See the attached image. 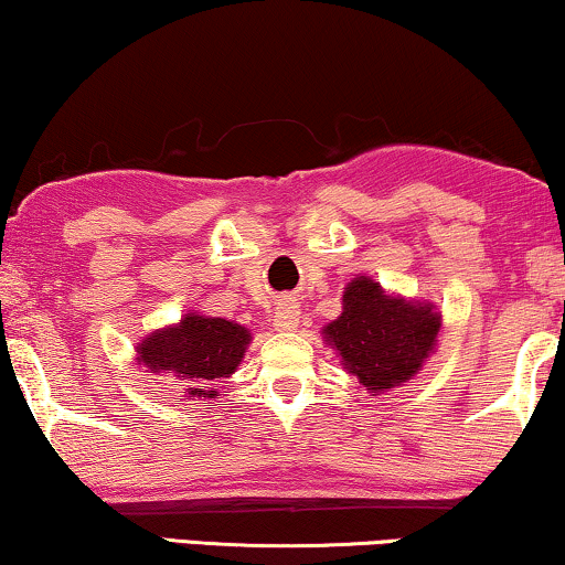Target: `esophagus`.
Segmentation results:
<instances>
[{"mask_svg": "<svg viewBox=\"0 0 565 565\" xmlns=\"http://www.w3.org/2000/svg\"><path fill=\"white\" fill-rule=\"evenodd\" d=\"M298 316H300L298 306H296V303H290V300H282V303L277 306L275 316H273L275 329H280V331H292V329L298 327Z\"/></svg>", "mask_w": 565, "mask_h": 565, "instance_id": "1", "label": "esophagus"}]
</instances>
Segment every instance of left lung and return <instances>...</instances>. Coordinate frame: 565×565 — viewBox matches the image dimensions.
<instances>
[{
    "mask_svg": "<svg viewBox=\"0 0 565 565\" xmlns=\"http://www.w3.org/2000/svg\"><path fill=\"white\" fill-rule=\"evenodd\" d=\"M439 316L429 306L388 298L381 285L358 277L344 290V311L323 334L370 393L412 377L437 342Z\"/></svg>",
    "mask_w": 565,
    "mask_h": 565,
    "instance_id": "8db88e82",
    "label": "left lung"
}]
</instances>
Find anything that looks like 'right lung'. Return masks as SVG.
<instances>
[{"label": "right lung", "instance_id": "add662e5", "mask_svg": "<svg viewBox=\"0 0 565 565\" xmlns=\"http://www.w3.org/2000/svg\"><path fill=\"white\" fill-rule=\"evenodd\" d=\"M249 344V331L226 319H207V316H184L180 327L157 331L138 347V360L153 373H174L188 383L190 396H213L205 388V381L228 377L238 367ZM200 382V390L191 383Z\"/></svg>", "mask_w": 565, "mask_h": 565}]
</instances>
